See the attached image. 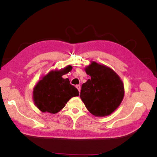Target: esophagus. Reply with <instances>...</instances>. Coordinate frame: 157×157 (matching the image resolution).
<instances>
[{
  "instance_id": "obj_1",
  "label": "esophagus",
  "mask_w": 157,
  "mask_h": 157,
  "mask_svg": "<svg viewBox=\"0 0 157 157\" xmlns=\"http://www.w3.org/2000/svg\"><path fill=\"white\" fill-rule=\"evenodd\" d=\"M76 88H77L78 89V92L80 91V85H77V86H76Z\"/></svg>"
}]
</instances>
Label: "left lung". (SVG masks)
I'll use <instances>...</instances> for the list:
<instances>
[{
  "mask_svg": "<svg viewBox=\"0 0 157 157\" xmlns=\"http://www.w3.org/2000/svg\"><path fill=\"white\" fill-rule=\"evenodd\" d=\"M91 78L82 84L80 97L96 117L111 115L120 105L124 95V84L112 69L92 61L85 68Z\"/></svg>",
  "mask_w": 157,
  "mask_h": 157,
  "instance_id": "1",
  "label": "left lung"
}]
</instances>
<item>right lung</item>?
<instances>
[{
  "label": "right lung",
  "instance_id": "obj_1",
  "mask_svg": "<svg viewBox=\"0 0 157 157\" xmlns=\"http://www.w3.org/2000/svg\"><path fill=\"white\" fill-rule=\"evenodd\" d=\"M72 69L71 65L59 71H51L40 80L33 89V98L42 112L55 114L60 111L69 99L78 96V90L62 76Z\"/></svg>",
  "mask_w": 157,
  "mask_h": 157
}]
</instances>
